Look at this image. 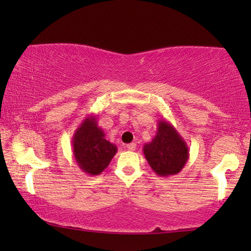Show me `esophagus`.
<instances>
[{"label":"esophagus","mask_w":251,"mask_h":251,"mask_svg":"<svg viewBox=\"0 0 251 251\" xmlns=\"http://www.w3.org/2000/svg\"><path fill=\"white\" fill-rule=\"evenodd\" d=\"M126 149H128L129 151H135L136 150V144L135 143H130L126 145Z\"/></svg>","instance_id":"esophagus-1"}]
</instances>
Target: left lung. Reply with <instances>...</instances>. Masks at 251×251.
Masks as SVG:
<instances>
[{
  "instance_id": "obj_1",
  "label": "left lung",
  "mask_w": 251,
  "mask_h": 251,
  "mask_svg": "<svg viewBox=\"0 0 251 251\" xmlns=\"http://www.w3.org/2000/svg\"><path fill=\"white\" fill-rule=\"evenodd\" d=\"M156 130L155 137L144 145V155L157 176L177 175L190 156L187 144L176 128L164 119L157 121Z\"/></svg>"
}]
</instances>
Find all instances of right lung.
I'll list each match as a JSON object with an SVG mask.
<instances>
[{
	"mask_svg": "<svg viewBox=\"0 0 251 251\" xmlns=\"http://www.w3.org/2000/svg\"><path fill=\"white\" fill-rule=\"evenodd\" d=\"M75 162L83 173L90 176L100 175L118 152V147L105 138V133L98 126L97 116L87 115L75 130L73 139Z\"/></svg>",
	"mask_w": 251,
	"mask_h": 251,
	"instance_id": "1",
	"label": "right lung"
}]
</instances>
